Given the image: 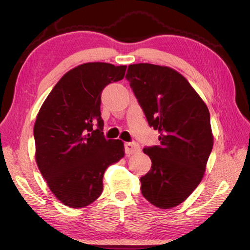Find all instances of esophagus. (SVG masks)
Segmentation results:
<instances>
[{
    "instance_id": "1",
    "label": "esophagus",
    "mask_w": 250,
    "mask_h": 250,
    "mask_svg": "<svg viewBox=\"0 0 250 250\" xmlns=\"http://www.w3.org/2000/svg\"><path fill=\"white\" fill-rule=\"evenodd\" d=\"M124 147H125V152L127 154H133V153H137L141 150V147L138 143L135 142H129V143H125L124 144Z\"/></svg>"
}]
</instances>
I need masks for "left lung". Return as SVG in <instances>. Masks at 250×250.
I'll list each match as a JSON object with an SVG mask.
<instances>
[{
  "instance_id": "8db88e82",
  "label": "left lung",
  "mask_w": 250,
  "mask_h": 250,
  "mask_svg": "<svg viewBox=\"0 0 250 250\" xmlns=\"http://www.w3.org/2000/svg\"><path fill=\"white\" fill-rule=\"evenodd\" d=\"M125 78L149 126L160 132V145L143 149L152 165L140 179L142 194L157 208H174L192 194L206 171L213 149L208 109L170 67L130 64Z\"/></svg>"
}]
</instances>
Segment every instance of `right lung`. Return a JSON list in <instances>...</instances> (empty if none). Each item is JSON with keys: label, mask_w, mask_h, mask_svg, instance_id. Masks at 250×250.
Returning <instances> with one entry per match:
<instances>
[{"label": "right lung", "mask_w": 250, "mask_h": 250, "mask_svg": "<svg viewBox=\"0 0 250 250\" xmlns=\"http://www.w3.org/2000/svg\"><path fill=\"white\" fill-rule=\"evenodd\" d=\"M126 65L83 63L53 87L34 125L36 163L52 193L66 207L79 208L103 191L109 165L124 156L123 142L103 134L101 94L124 78Z\"/></svg>", "instance_id": "right-lung-1"}]
</instances>
